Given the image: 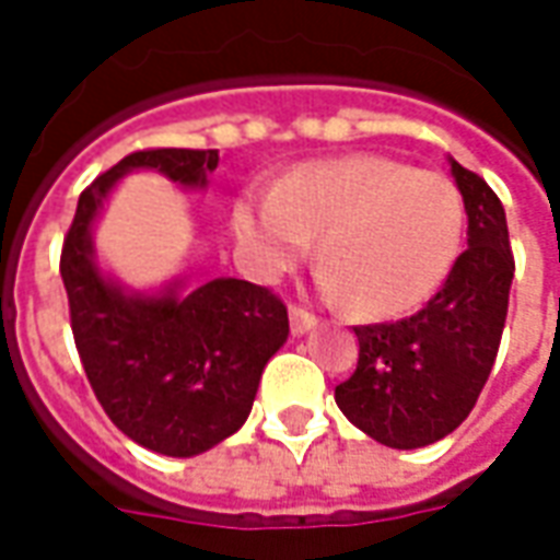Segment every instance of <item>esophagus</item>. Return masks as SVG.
Listing matches in <instances>:
<instances>
[{
  "label": "esophagus",
  "instance_id": "esophagus-1",
  "mask_svg": "<svg viewBox=\"0 0 560 560\" xmlns=\"http://www.w3.org/2000/svg\"><path fill=\"white\" fill-rule=\"evenodd\" d=\"M317 327V317L312 312H305L303 305H291V332L293 336H303L308 329Z\"/></svg>",
  "mask_w": 560,
  "mask_h": 560
}]
</instances>
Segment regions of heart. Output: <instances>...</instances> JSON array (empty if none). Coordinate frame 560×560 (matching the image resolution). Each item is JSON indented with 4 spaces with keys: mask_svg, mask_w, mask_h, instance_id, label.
Returning a JSON list of instances; mask_svg holds the SVG:
<instances>
[{
    "mask_svg": "<svg viewBox=\"0 0 560 560\" xmlns=\"http://www.w3.org/2000/svg\"><path fill=\"white\" fill-rule=\"evenodd\" d=\"M233 224L260 276L303 260L317 235L324 284L357 315L422 305L453 269L465 209L450 179L384 155L303 164L272 195L236 203Z\"/></svg>",
    "mask_w": 560,
    "mask_h": 560,
    "instance_id": "obj_1",
    "label": "heart"
}]
</instances>
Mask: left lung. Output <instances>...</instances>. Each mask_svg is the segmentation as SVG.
<instances>
[{
  "instance_id": "8db88e82",
  "label": "left lung",
  "mask_w": 560,
  "mask_h": 560,
  "mask_svg": "<svg viewBox=\"0 0 560 560\" xmlns=\"http://www.w3.org/2000/svg\"><path fill=\"white\" fill-rule=\"evenodd\" d=\"M468 212V248L411 317L353 327L357 372L336 387L348 420L393 450L434 444L462 425L489 381L504 332L513 248L489 183L450 161Z\"/></svg>"
}]
</instances>
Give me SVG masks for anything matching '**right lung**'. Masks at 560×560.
Instances as JSON below:
<instances>
[{
    "label": "right lung",
    "instance_id": "1",
    "mask_svg": "<svg viewBox=\"0 0 560 560\" xmlns=\"http://www.w3.org/2000/svg\"><path fill=\"white\" fill-rule=\"evenodd\" d=\"M207 185L215 149H138L83 188L59 272L71 332L95 399L119 432L161 456H197L245 422L269 357L288 339V305L243 279H215L179 296H128L92 260L90 224L128 171Z\"/></svg>",
    "mask_w": 560,
    "mask_h": 560
}]
</instances>
